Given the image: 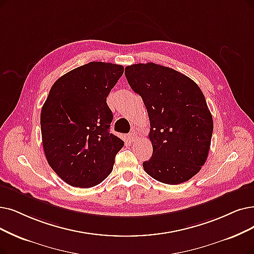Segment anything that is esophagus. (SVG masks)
Returning <instances> with one entry per match:
<instances>
[{
	"instance_id": "obj_1",
	"label": "esophagus",
	"mask_w": 254,
	"mask_h": 254,
	"mask_svg": "<svg viewBox=\"0 0 254 254\" xmlns=\"http://www.w3.org/2000/svg\"><path fill=\"white\" fill-rule=\"evenodd\" d=\"M136 137H137V134H136L135 131H131V132L128 134V140H129V143H130V144L133 143V141H135Z\"/></svg>"
}]
</instances>
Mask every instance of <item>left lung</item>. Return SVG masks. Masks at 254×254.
I'll use <instances>...</instances> for the list:
<instances>
[{"instance_id": "8db88e82", "label": "left lung", "mask_w": 254, "mask_h": 254, "mask_svg": "<svg viewBox=\"0 0 254 254\" xmlns=\"http://www.w3.org/2000/svg\"><path fill=\"white\" fill-rule=\"evenodd\" d=\"M130 87L144 101L150 120L153 153L143 162L152 178L179 185L205 164L212 117L200 87L188 76L156 64L125 67Z\"/></svg>"}]
</instances>
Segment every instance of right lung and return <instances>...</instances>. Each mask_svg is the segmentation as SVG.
<instances>
[{"label":"right lung","instance_id":"right-lung-1","mask_svg":"<svg viewBox=\"0 0 254 254\" xmlns=\"http://www.w3.org/2000/svg\"><path fill=\"white\" fill-rule=\"evenodd\" d=\"M124 67L92 62L60 77L40 114L50 167L67 185L87 189L113 171L124 141L109 132L114 116L106 103Z\"/></svg>","mask_w":254,"mask_h":254}]
</instances>
